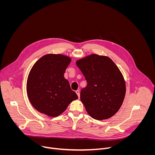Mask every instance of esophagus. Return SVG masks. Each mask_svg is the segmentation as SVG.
<instances>
[{"instance_id":"34e87169","label":"esophagus","mask_w":155,"mask_h":155,"mask_svg":"<svg viewBox=\"0 0 155 155\" xmlns=\"http://www.w3.org/2000/svg\"><path fill=\"white\" fill-rule=\"evenodd\" d=\"M75 93H77V94L78 95V98H80V91H79V90H77V91H75Z\"/></svg>"}]
</instances>
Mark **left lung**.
<instances>
[{
    "label": "left lung",
    "mask_w": 155,
    "mask_h": 155,
    "mask_svg": "<svg viewBox=\"0 0 155 155\" xmlns=\"http://www.w3.org/2000/svg\"><path fill=\"white\" fill-rule=\"evenodd\" d=\"M76 64L87 81L80 99L87 114L97 120L114 116L126 94L125 81L116 64L108 57L95 54L78 60Z\"/></svg>",
    "instance_id": "obj_1"
}]
</instances>
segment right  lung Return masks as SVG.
I'll return each instance as SVG.
<instances>
[{"instance_id":"obj_1","label":"right lung","mask_w":155,"mask_h":155,"mask_svg":"<svg viewBox=\"0 0 155 155\" xmlns=\"http://www.w3.org/2000/svg\"><path fill=\"white\" fill-rule=\"evenodd\" d=\"M71 61L68 56L49 54L33 65L28 78L27 94L31 104L40 113L58 117L78 99L64 77Z\"/></svg>"}]
</instances>
